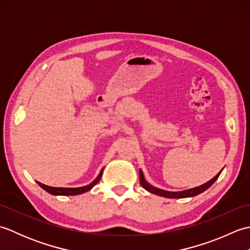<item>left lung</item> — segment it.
Returning <instances> with one entry per match:
<instances>
[{
	"mask_svg": "<svg viewBox=\"0 0 250 250\" xmlns=\"http://www.w3.org/2000/svg\"><path fill=\"white\" fill-rule=\"evenodd\" d=\"M221 171L216 175L214 178H211L209 182H207L203 185L199 186V187H195V188H191L188 190H184V191H177V192H172V191H167V190H162V189H159L153 187L150 184H148L145 178H144V175H143V172L140 169V183L142 185L143 188H145L147 191H149L151 193H155L157 195H160V196H164V198H168V199H182V198H189V196H194V195H198L200 193L203 192L206 189H208L211 185H213L216 179L219 177Z\"/></svg>",
	"mask_w": 250,
	"mask_h": 250,
	"instance_id": "obj_1",
	"label": "left lung"
}]
</instances>
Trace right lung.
<instances>
[{
	"label": "right lung",
	"mask_w": 250,
	"mask_h": 250,
	"mask_svg": "<svg viewBox=\"0 0 250 250\" xmlns=\"http://www.w3.org/2000/svg\"><path fill=\"white\" fill-rule=\"evenodd\" d=\"M103 174V168L102 171L100 172L99 176L95 178L91 184H89L88 186H83V187H78V188H57V187H49V186H46L42 183L37 182V184L40 185V187L43 188L47 192L54 195H77V194H82L83 192H87L90 189H91L94 185H97L99 183V180L102 177Z\"/></svg>",
	"instance_id": "add662e5"
}]
</instances>
